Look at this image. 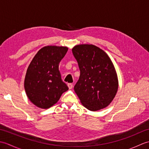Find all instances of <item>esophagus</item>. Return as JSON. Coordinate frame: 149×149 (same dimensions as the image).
I'll return each mask as SVG.
<instances>
[{"label": "esophagus", "instance_id": "1", "mask_svg": "<svg viewBox=\"0 0 149 149\" xmlns=\"http://www.w3.org/2000/svg\"><path fill=\"white\" fill-rule=\"evenodd\" d=\"M67 85H68V87L70 90L72 89V88H73V84L72 83H68Z\"/></svg>", "mask_w": 149, "mask_h": 149}]
</instances>
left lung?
<instances>
[{"mask_svg": "<svg viewBox=\"0 0 149 149\" xmlns=\"http://www.w3.org/2000/svg\"><path fill=\"white\" fill-rule=\"evenodd\" d=\"M72 53L80 70L74 90L81 102L92 111L105 108L115 98L118 87L111 60L104 50L93 45H76Z\"/></svg>", "mask_w": 149, "mask_h": 149, "instance_id": "obj_1", "label": "left lung"}]
</instances>
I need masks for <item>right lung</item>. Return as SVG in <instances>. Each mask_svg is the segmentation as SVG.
I'll return each mask as SVG.
<instances>
[{
	"mask_svg": "<svg viewBox=\"0 0 149 149\" xmlns=\"http://www.w3.org/2000/svg\"><path fill=\"white\" fill-rule=\"evenodd\" d=\"M67 51L66 47H44L28 66L25 90L31 102L40 108L48 109L54 105L68 90L59 70V63Z\"/></svg>",
	"mask_w": 149,
	"mask_h": 149,
	"instance_id": "obj_1",
	"label": "right lung"
}]
</instances>
